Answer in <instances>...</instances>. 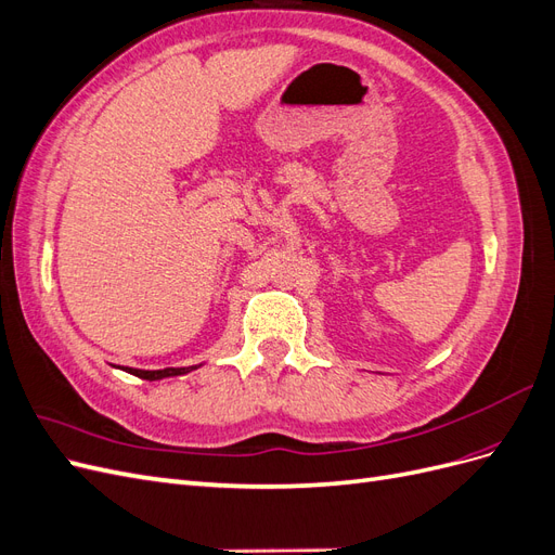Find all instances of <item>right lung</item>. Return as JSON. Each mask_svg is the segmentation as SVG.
Listing matches in <instances>:
<instances>
[{
    "label": "right lung",
    "instance_id": "obj_1",
    "mask_svg": "<svg viewBox=\"0 0 555 555\" xmlns=\"http://www.w3.org/2000/svg\"><path fill=\"white\" fill-rule=\"evenodd\" d=\"M198 365H188V367H164V371H139V367H127L129 375H137L141 379H164V377H176V375H188L192 371H196Z\"/></svg>",
    "mask_w": 555,
    "mask_h": 555
}]
</instances>
